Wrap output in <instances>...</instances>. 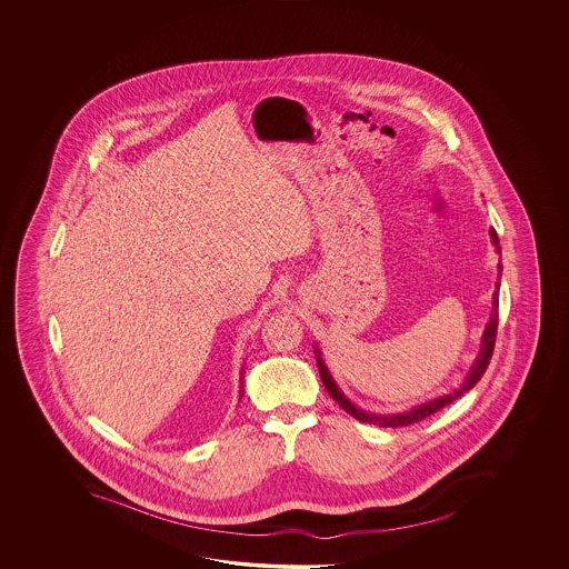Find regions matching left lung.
<instances>
[{"mask_svg":"<svg viewBox=\"0 0 569 569\" xmlns=\"http://www.w3.org/2000/svg\"><path fill=\"white\" fill-rule=\"evenodd\" d=\"M490 238H492V242H495L496 250L500 252L498 236H496L495 230H490ZM498 270H502L500 264H498ZM498 284H500V282H496L495 297H492V313H490V321H488V326L483 329L480 353H478L476 362H473L472 368H470V375L466 376L463 385H461L458 390H453L451 395L429 400V402H423V405L415 407L411 411L397 412V415H372V412L362 411V409H358V407H356V405H353V402H351V400L348 399L341 390H339L338 385H336V380L331 378L329 370H327L326 362H323V358H321V351H319V348L315 346V356H317L319 376H321V380H323V387H326L327 392L331 395V399L336 400L343 411L350 412L353 419H358V421H362V423L380 425V427H407V425L423 421L427 417H431L433 412L441 411L443 407H448L449 402H453V400L461 397L463 392H468L470 388L476 387V382L482 378L483 372H486V368H488V363H490L492 351H495L496 329H498V289H500Z\"/></svg>","mask_w":569,"mask_h":569,"instance_id":"left-lung-1","label":"left lung"}]
</instances>
